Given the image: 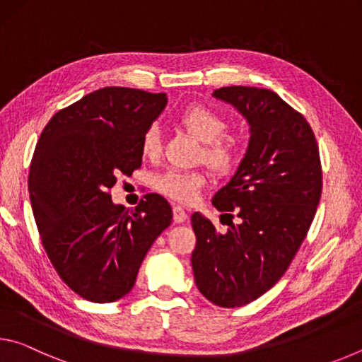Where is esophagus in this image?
I'll return each mask as SVG.
<instances>
[{"mask_svg":"<svg viewBox=\"0 0 362 362\" xmlns=\"http://www.w3.org/2000/svg\"><path fill=\"white\" fill-rule=\"evenodd\" d=\"M173 214H174V220L177 223H183L188 218L185 209H183V207H180V206H174Z\"/></svg>","mask_w":362,"mask_h":362,"instance_id":"obj_1","label":"esophagus"}]
</instances>
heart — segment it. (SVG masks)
<instances>
[{"instance_id":"heart-1","label":"heart","mask_w":362,"mask_h":362,"mask_svg":"<svg viewBox=\"0 0 362 362\" xmlns=\"http://www.w3.org/2000/svg\"><path fill=\"white\" fill-rule=\"evenodd\" d=\"M180 124L204 144V161L211 168L225 170L236 159L238 142L233 136L225 134L226 121L214 110L193 105L180 115ZM142 151L145 156H158L161 151V131L158 126H150L142 137ZM206 183V177L199 170L169 169L156 179V188L169 198L180 203H192L198 196L201 187Z\"/></svg>"}]
</instances>
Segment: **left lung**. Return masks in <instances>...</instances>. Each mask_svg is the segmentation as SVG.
I'll return each instance as SVG.
<instances>
[{
  "mask_svg": "<svg viewBox=\"0 0 362 362\" xmlns=\"http://www.w3.org/2000/svg\"><path fill=\"white\" fill-rule=\"evenodd\" d=\"M212 95L247 121L249 144L235 175L212 198L230 228L220 233L203 214L192 216V267L209 302L235 308L276 284L302 246L321 199V161L310 124L276 93L230 86Z\"/></svg>",
  "mask_w": 362,
  "mask_h": 362,
  "instance_id": "1",
  "label": "left lung"
}]
</instances>
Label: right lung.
<instances>
[{"instance_id": "obj_1", "label": "right lung", "mask_w": 362, "mask_h": 362, "mask_svg": "<svg viewBox=\"0 0 362 362\" xmlns=\"http://www.w3.org/2000/svg\"><path fill=\"white\" fill-rule=\"evenodd\" d=\"M168 105L164 93L103 88L60 110L36 144L28 192L49 260L73 292L95 303L129 293L156 238L173 222L161 194L134 211L108 189L142 164V137Z\"/></svg>"}]
</instances>
